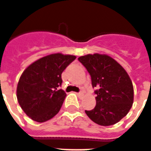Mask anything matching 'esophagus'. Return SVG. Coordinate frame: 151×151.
I'll list each match as a JSON object with an SVG mask.
<instances>
[{
    "mask_svg": "<svg viewBox=\"0 0 151 151\" xmlns=\"http://www.w3.org/2000/svg\"><path fill=\"white\" fill-rule=\"evenodd\" d=\"M77 95H79V96H82V95H84V93H83L82 91H80V92H78V93H77Z\"/></svg>",
    "mask_w": 151,
    "mask_h": 151,
    "instance_id": "obj_1",
    "label": "esophagus"
}]
</instances>
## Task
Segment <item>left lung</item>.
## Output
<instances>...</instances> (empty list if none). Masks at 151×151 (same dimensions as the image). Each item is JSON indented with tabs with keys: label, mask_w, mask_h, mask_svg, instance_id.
Wrapping results in <instances>:
<instances>
[{
	"label": "left lung",
	"mask_w": 151,
	"mask_h": 151,
	"mask_svg": "<svg viewBox=\"0 0 151 151\" xmlns=\"http://www.w3.org/2000/svg\"><path fill=\"white\" fill-rule=\"evenodd\" d=\"M91 77L96 105L85 111L88 117L103 126L112 125L126 116L133 103V86L125 69L106 54H87L78 57Z\"/></svg>",
	"instance_id": "8db88e82"
}]
</instances>
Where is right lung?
I'll return each instance as SVG.
<instances>
[{
	"label": "right lung",
	"instance_id": "right-lung-1",
	"mask_svg": "<svg viewBox=\"0 0 151 151\" xmlns=\"http://www.w3.org/2000/svg\"><path fill=\"white\" fill-rule=\"evenodd\" d=\"M75 56L54 53L35 60L22 73L17 86L18 104L31 120L40 123L58 113L66 94L59 86L61 73Z\"/></svg>",
	"mask_w": 151,
	"mask_h": 151
}]
</instances>
